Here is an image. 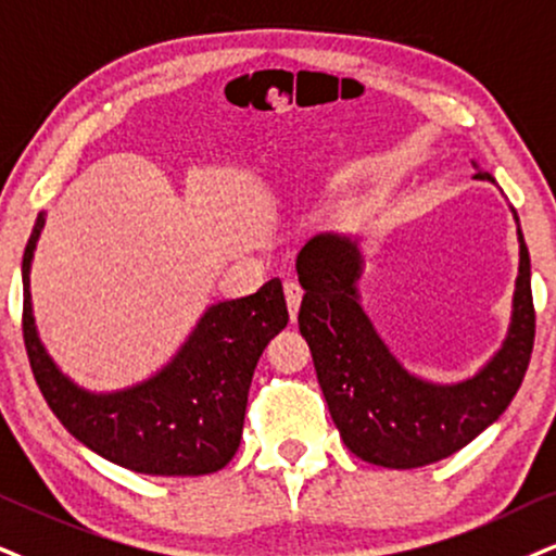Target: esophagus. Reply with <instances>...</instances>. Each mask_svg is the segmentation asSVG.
Returning a JSON list of instances; mask_svg holds the SVG:
<instances>
[{"instance_id": "34e87169", "label": "esophagus", "mask_w": 556, "mask_h": 556, "mask_svg": "<svg viewBox=\"0 0 556 556\" xmlns=\"http://www.w3.org/2000/svg\"><path fill=\"white\" fill-rule=\"evenodd\" d=\"M283 293H286V304H289L291 319H296L299 306H301V296H304V289H301L296 280H286V283H283Z\"/></svg>"}]
</instances>
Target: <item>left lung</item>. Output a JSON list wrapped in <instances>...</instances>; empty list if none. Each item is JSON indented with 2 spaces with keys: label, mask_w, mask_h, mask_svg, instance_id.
I'll return each mask as SVG.
<instances>
[{
  "label": "left lung",
  "mask_w": 556,
  "mask_h": 556,
  "mask_svg": "<svg viewBox=\"0 0 556 556\" xmlns=\"http://www.w3.org/2000/svg\"><path fill=\"white\" fill-rule=\"evenodd\" d=\"M475 164V180L495 177ZM518 226V278L503 345L477 374L433 381L409 371L361 306L358 239L321 231L299 250L304 289L299 330L309 342L317 379L342 441L363 462L415 469L456 454L490 428L516 396L533 351L536 314L531 257Z\"/></svg>",
  "instance_id": "obj_1"
}]
</instances>
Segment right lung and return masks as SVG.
I'll use <instances>...</instances> for the list:
<instances>
[{
	"mask_svg": "<svg viewBox=\"0 0 556 556\" xmlns=\"http://www.w3.org/2000/svg\"><path fill=\"white\" fill-rule=\"evenodd\" d=\"M40 211L23 255V334L33 376L61 425L123 469L198 477L224 469L242 438L247 394L265 345L289 325L283 283L205 306L173 358L147 379L94 392L59 368L38 334L30 296Z\"/></svg>",
	"mask_w": 556,
	"mask_h": 556,
	"instance_id": "right-lung-1",
	"label": "right lung"
}]
</instances>
